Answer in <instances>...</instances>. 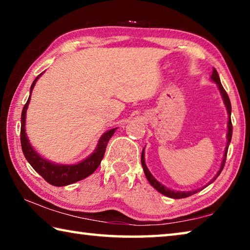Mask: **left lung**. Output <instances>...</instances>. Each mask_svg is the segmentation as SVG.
<instances>
[{
  "label": "left lung",
  "instance_id": "1",
  "mask_svg": "<svg viewBox=\"0 0 250 250\" xmlns=\"http://www.w3.org/2000/svg\"><path fill=\"white\" fill-rule=\"evenodd\" d=\"M211 80L213 82H215L217 83L218 86V89L219 91H221L222 94V97L224 99V104H225L226 108H227V112H228V117H229V120H228V133H227V146H226V150H225V154H224V159H223V162H222V166H221V168H219V171L216 175L214 176V179L211 180L208 184L213 183V182L217 179V176L221 174L222 170L224 168V166H225V162H226V156H227V150H228V146H229L230 143V140H231V134H232V125H231V119H230V115H231V104H230V100H229V97H228L227 92L225 91V89H224L223 84L221 83V79H219V76H218V73L217 70L213 68V73H211ZM141 164L143 167V171H145V174L146 176L147 181L150 182V184L153 186V188L156 189V191H159L161 194H163V195H166L167 197H171V198H184V197H188L193 195V194H195L197 192H200L202 188H198V189H195V191H189V192H179V191H172V189L166 188V186L162 185L160 183V182L156 181L153 175L151 174L150 171L147 170V167L146 166V162H145V150L142 151V154H141ZM207 184V185H208Z\"/></svg>",
  "mask_w": 250,
  "mask_h": 250
}]
</instances>
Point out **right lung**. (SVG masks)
I'll list each match as a JSON object with an SVG mask.
<instances>
[{
  "label": "right lung",
  "mask_w": 250,
  "mask_h": 250,
  "mask_svg": "<svg viewBox=\"0 0 250 250\" xmlns=\"http://www.w3.org/2000/svg\"><path fill=\"white\" fill-rule=\"evenodd\" d=\"M41 75L37 76L33 82L31 86V94L34 86H35V83L40 78ZM29 100H31V95L28 97L27 103L24 105L22 117H21V119H22L21 120V146H22L24 156L28 161V163L33 167L34 170L39 173L40 175L43 176V179L46 182L55 186H65L73 184L75 182L86 179L87 176L92 174L97 170V167H99L101 160H103L104 155L105 147H107L110 138L115 133L117 128L107 131L99 139L97 149L94 153L88 156L86 160L82 161L80 163L74 164V166H61V164L50 163L49 161L43 159L41 155L37 154V152L29 145L26 133H25V118H26V110Z\"/></svg>",
  "instance_id": "add662e5"
}]
</instances>
